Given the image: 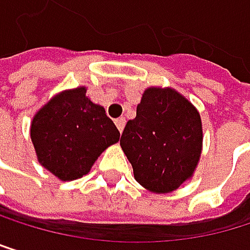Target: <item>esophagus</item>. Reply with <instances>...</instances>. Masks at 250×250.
I'll list each match as a JSON object with an SVG mask.
<instances>
[{
	"label": "esophagus",
	"instance_id": "obj_1",
	"mask_svg": "<svg viewBox=\"0 0 250 250\" xmlns=\"http://www.w3.org/2000/svg\"><path fill=\"white\" fill-rule=\"evenodd\" d=\"M115 126H117V129H118L120 133H121L123 129H124V126H126V118H123V117L117 118V120H115Z\"/></svg>",
	"mask_w": 250,
	"mask_h": 250
}]
</instances>
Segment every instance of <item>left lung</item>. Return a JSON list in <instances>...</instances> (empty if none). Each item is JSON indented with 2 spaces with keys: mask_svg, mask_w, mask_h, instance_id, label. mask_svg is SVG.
<instances>
[{
  "mask_svg": "<svg viewBox=\"0 0 250 250\" xmlns=\"http://www.w3.org/2000/svg\"><path fill=\"white\" fill-rule=\"evenodd\" d=\"M120 146L141 186L156 193L172 192L198 165L203 148L199 112L175 90L150 87L136 117L124 127Z\"/></svg>",
  "mask_w": 250,
  "mask_h": 250,
  "instance_id": "obj_1",
  "label": "left lung"
}]
</instances>
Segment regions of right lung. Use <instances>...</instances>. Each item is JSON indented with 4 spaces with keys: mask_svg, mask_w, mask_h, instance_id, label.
<instances>
[{
    "mask_svg": "<svg viewBox=\"0 0 250 250\" xmlns=\"http://www.w3.org/2000/svg\"><path fill=\"white\" fill-rule=\"evenodd\" d=\"M85 93L87 88L79 87L57 94L31 123V141L40 165L62 181L88 174L97 157L120 139L104 108Z\"/></svg>",
    "mask_w": 250,
    "mask_h": 250,
    "instance_id": "right-lung-1",
    "label": "right lung"
}]
</instances>
